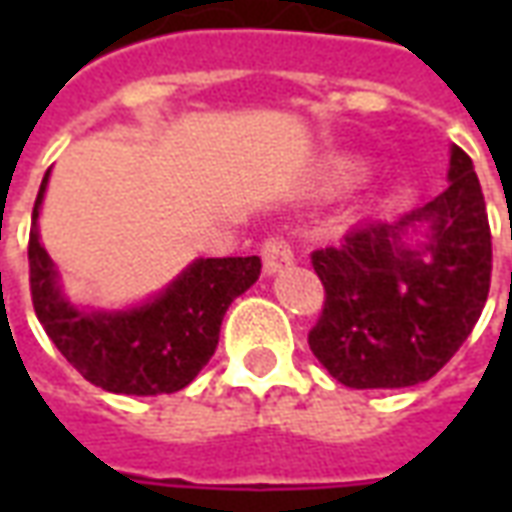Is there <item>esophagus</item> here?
Listing matches in <instances>:
<instances>
[{"mask_svg": "<svg viewBox=\"0 0 512 512\" xmlns=\"http://www.w3.org/2000/svg\"><path fill=\"white\" fill-rule=\"evenodd\" d=\"M260 255H263V268L266 274H277L282 268L293 266V246L288 238L282 235H271L260 244Z\"/></svg>", "mask_w": 512, "mask_h": 512, "instance_id": "34e87169", "label": "esophagus"}]
</instances>
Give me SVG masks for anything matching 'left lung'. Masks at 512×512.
<instances>
[{"instance_id":"left-lung-1","label":"left lung","mask_w":512,"mask_h":512,"mask_svg":"<svg viewBox=\"0 0 512 512\" xmlns=\"http://www.w3.org/2000/svg\"><path fill=\"white\" fill-rule=\"evenodd\" d=\"M417 221L431 224L425 250L402 244ZM310 260L326 299L307 343L340 384L433 378L472 334L491 288V227L472 158L452 145L450 186L436 200L395 224L354 227Z\"/></svg>"}]
</instances>
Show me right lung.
<instances>
[{
    "mask_svg": "<svg viewBox=\"0 0 512 512\" xmlns=\"http://www.w3.org/2000/svg\"><path fill=\"white\" fill-rule=\"evenodd\" d=\"M40 183L29 230L32 307L51 343L90 384L117 395H169L191 384L219 343L235 296L255 285L260 257H208L191 263L158 299L128 312H82L57 288V271L38 238Z\"/></svg>",
    "mask_w": 512,
    "mask_h": 512,
    "instance_id": "obj_1",
    "label": "right lung"
}]
</instances>
